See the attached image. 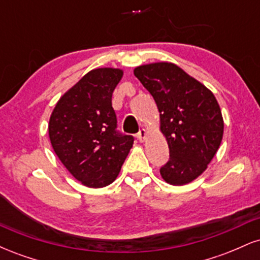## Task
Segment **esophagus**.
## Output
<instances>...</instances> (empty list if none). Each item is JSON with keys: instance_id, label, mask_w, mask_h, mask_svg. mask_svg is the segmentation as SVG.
<instances>
[{"instance_id": "esophagus-1", "label": "esophagus", "mask_w": 260, "mask_h": 260, "mask_svg": "<svg viewBox=\"0 0 260 260\" xmlns=\"http://www.w3.org/2000/svg\"><path fill=\"white\" fill-rule=\"evenodd\" d=\"M137 138H138L139 142H144L145 138H147V131H145L144 128L139 129V132L137 133Z\"/></svg>"}]
</instances>
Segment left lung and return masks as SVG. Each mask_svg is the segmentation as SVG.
Listing matches in <instances>:
<instances>
[{
	"mask_svg": "<svg viewBox=\"0 0 260 260\" xmlns=\"http://www.w3.org/2000/svg\"><path fill=\"white\" fill-rule=\"evenodd\" d=\"M134 76L150 92L160 112L170 159L160 174L182 186L207 170L223 134V121L214 94L182 68L169 62L139 66Z\"/></svg>",
	"mask_w": 260,
	"mask_h": 260,
	"instance_id": "left-lung-1",
	"label": "left lung"
}]
</instances>
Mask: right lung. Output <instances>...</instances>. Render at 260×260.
I'll return each mask as SVG.
<instances>
[{"instance_id": "1", "label": "right lung", "mask_w": 260, "mask_h": 260, "mask_svg": "<svg viewBox=\"0 0 260 260\" xmlns=\"http://www.w3.org/2000/svg\"><path fill=\"white\" fill-rule=\"evenodd\" d=\"M123 72L98 68L71 88L51 113L49 136L66 169L86 187L116 180L134 138L117 129L112 92Z\"/></svg>"}]
</instances>
